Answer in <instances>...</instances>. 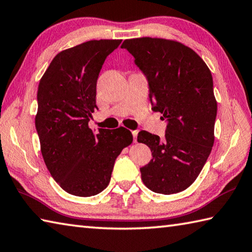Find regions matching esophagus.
<instances>
[{
  "instance_id": "34e87169",
  "label": "esophagus",
  "mask_w": 252,
  "mask_h": 252,
  "mask_svg": "<svg viewBox=\"0 0 252 252\" xmlns=\"http://www.w3.org/2000/svg\"><path fill=\"white\" fill-rule=\"evenodd\" d=\"M132 135H133V141L136 142V138H138V131H132Z\"/></svg>"
}]
</instances>
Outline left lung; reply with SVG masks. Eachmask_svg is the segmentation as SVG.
Returning a JSON list of instances; mask_svg holds the SVG:
<instances>
[{
  "instance_id": "1",
  "label": "left lung",
  "mask_w": 252,
  "mask_h": 252,
  "mask_svg": "<svg viewBox=\"0 0 252 252\" xmlns=\"http://www.w3.org/2000/svg\"><path fill=\"white\" fill-rule=\"evenodd\" d=\"M121 48L148 79L152 110L167 121L163 140L139 132L138 142L153 157L140 168L142 181L154 193H180L197 178L214 145L217 101L212 72L193 49L176 40L132 38Z\"/></svg>"
}]
</instances>
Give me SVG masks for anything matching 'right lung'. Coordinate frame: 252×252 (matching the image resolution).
<instances>
[{
	"label": "right lung",
	"mask_w": 252,
	"mask_h": 252,
	"mask_svg": "<svg viewBox=\"0 0 252 252\" xmlns=\"http://www.w3.org/2000/svg\"><path fill=\"white\" fill-rule=\"evenodd\" d=\"M121 39H100L63 50L39 81L35 126L50 175L62 189L89 197L109 185L114 162L133 136L126 127L88 126L97 109V80L106 58Z\"/></svg>",
	"instance_id": "add662e5"
}]
</instances>
